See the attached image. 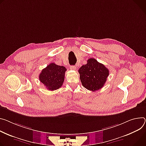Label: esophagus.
I'll return each mask as SVG.
<instances>
[{
    "instance_id": "1",
    "label": "esophagus",
    "mask_w": 146,
    "mask_h": 146,
    "mask_svg": "<svg viewBox=\"0 0 146 146\" xmlns=\"http://www.w3.org/2000/svg\"><path fill=\"white\" fill-rule=\"evenodd\" d=\"M70 69L71 70H75L76 69V66H70Z\"/></svg>"
}]
</instances>
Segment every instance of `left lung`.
<instances>
[{
  "label": "left lung",
  "instance_id": "left-lung-1",
  "mask_svg": "<svg viewBox=\"0 0 146 146\" xmlns=\"http://www.w3.org/2000/svg\"><path fill=\"white\" fill-rule=\"evenodd\" d=\"M78 73L83 86L92 91H97L104 86L110 73L103 64L94 58L88 59L87 64L79 69Z\"/></svg>",
  "mask_w": 146,
  "mask_h": 146
}]
</instances>
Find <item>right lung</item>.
Masks as SVG:
<instances>
[{
	"label": "right lung",
	"instance_id": "add662e5",
	"mask_svg": "<svg viewBox=\"0 0 146 146\" xmlns=\"http://www.w3.org/2000/svg\"><path fill=\"white\" fill-rule=\"evenodd\" d=\"M66 71L64 66L51 63L41 71L39 79L48 90H56L63 85Z\"/></svg>",
	"mask_w": 146,
	"mask_h": 146
}]
</instances>
